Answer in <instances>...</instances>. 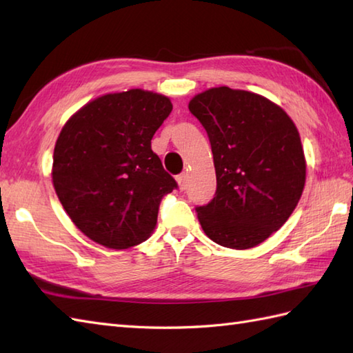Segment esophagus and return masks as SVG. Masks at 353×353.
Masks as SVG:
<instances>
[{
	"instance_id": "34e87169",
	"label": "esophagus",
	"mask_w": 353,
	"mask_h": 353,
	"mask_svg": "<svg viewBox=\"0 0 353 353\" xmlns=\"http://www.w3.org/2000/svg\"><path fill=\"white\" fill-rule=\"evenodd\" d=\"M186 179H188V176H186V172H182V174H179L176 177L177 185H179V190L183 191L186 188Z\"/></svg>"
}]
</instances>
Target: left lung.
I'll return each instance as SVG.
<instances>
[{
    "mask_svg": "<svg viewBox=\"0 0 353 353\" xmlns=\"http://www.w3.org/2000/svg\"><path fill=\"white\" fill-rule=\"evenodd\" d=\"M188 109L211 141L216 192L197 208L208 238L245 250L283 226L302 197L305 153L294 121L259 94L211 88Z\"/></svg>",
    "mask_w": 353,
    "mask_h": 353,
    "instance_id": "8db88e82",
    "label": "left lung"
}]
</instances>
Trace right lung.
<instances>
[{"instance_id":"right-lung-1","label":"right lung","mask_w":353,"mask_h":353,"mask_svg":"<svg viewBox=\"0 0 353 353\" xmlns=\"http://www.w3.org/2000/svg\"><path fill=\"white\" fill-rule=\"evenodd\" d=\"M172 109L168 97L129 89L86 103L59 133L52 186L77 229L108 249H129L153 234L165 194L177 183L152 139Z\"/></svg>"}]
</instances>
